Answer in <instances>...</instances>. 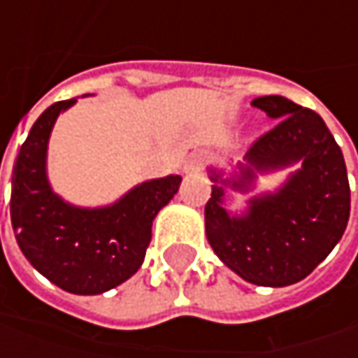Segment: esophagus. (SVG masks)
<instances>
[{
  "label": "esophagus",
  "instance_id": "esophagus-1",
  "mask_svg": "<svg viewBox=\"0 0 358 358\" xmlns=\"http://www.w3.org/2000/svg\"><path fill=\"white\" fill-rule=\"evenodd\" d=\"M203 165H205V155H203V153H195V155H191V157H189V161L185 163L183 173H187V175H191V173H197L203 169Z\"/></svg>",
  "mask_w": 358,
  "mask_h": 358
}]
</instances>
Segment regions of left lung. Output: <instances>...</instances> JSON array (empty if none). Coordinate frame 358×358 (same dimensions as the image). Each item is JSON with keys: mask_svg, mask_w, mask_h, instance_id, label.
I'll use <instances>...</instances> for the list:
<instances>
[{"mask_svg": "<svg viewBox=\"0 0 358 358\" xmlns=\"http://www.w3.org/2000/svg\"><path fill=\"white\" fill-rule=\"evenodd\" d=\"M277 121L243 161L209 165L205 233L221 263L243 281L287 287L303 281L335 249L351 213L343 151L321 115L281 95L251 101ZM271 192L258 179L286 171ZM237 194L239 210H229Z\"/></svg>", "mask_w": 358, "mask_h": 358, "instance_id": "8db88e82", "label": "left lung"}]
</instances>
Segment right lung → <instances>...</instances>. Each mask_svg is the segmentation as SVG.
I'll use <instances>...</instances> for the list:
<instances>
[{"instance_id": "right-lung-1", "label": "right lung", "mask_w": 358, "mask_h": 358, "mask_svg": "<svg viewBox=\"0 0 358 358\" xmlns=\"http://www.w3.org/2000/svg\"><path fill=\"white\" fill-rule=\"evenodd\" d=\"M76 103L77 97L53 103L34 123L13 165L9 213L21 253L37 273L67 293L101 295L143 265L153 219L175 197L181 177L137 183L99 207L63 199L49 181V137Z\"/></svg>"}]
</instances>
